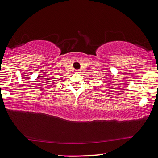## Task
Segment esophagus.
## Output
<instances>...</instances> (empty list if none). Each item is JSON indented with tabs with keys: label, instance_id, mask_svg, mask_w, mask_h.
<instances>
[{
	"label": "esophagus",
	"instance_id": "esophagus-1",
	"mask_svg": "<svg viewBox=\"0 0 158 158\" xmlns=\"http://www.w3.org/2000/svg\"><path fill=\"white\" fill-rule=\"evenodd\" d=\"M76 73H80V71H76Z\"/></svg>",
	"mask_w": 158,
	"mask_h": 158
}]
</instances>
